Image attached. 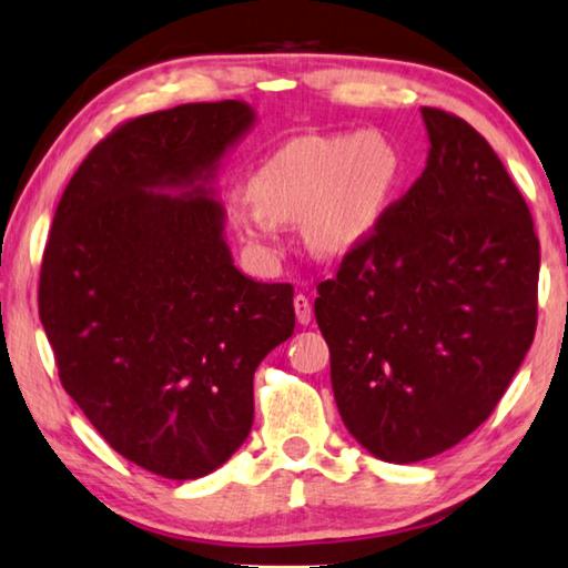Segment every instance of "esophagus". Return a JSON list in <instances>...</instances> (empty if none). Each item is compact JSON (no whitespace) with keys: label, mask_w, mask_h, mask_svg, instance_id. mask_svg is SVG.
I'll return each instance as SVG.
<instances>
[{"label":"esophagus","mask_w":568,"mask_h":568,"mask_svg":"<svg viewBox=\"0 0 568 568\" xmlns=\"http://www.w3.org/2000/svg\"><path fill=\"white\" fill-rule=\"evenodd\" d=\"M293 308H295V318H298L301 326H308L311 318H313L311 301L305 298V295H295V298H293Z\"/></svg>","instance_id":"obj_1"}]
</instances>
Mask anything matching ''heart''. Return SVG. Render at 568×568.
Instances as JSON below:
<instances>
[{
  "instance_id": "heart-1",
  "label": "heart",
  "mask_w": 568,
  "mask_h": 568,
  "mask_svg": "<svg viewBox=\"0 0 568 568\" xmlns=\"http://www.w3.org/2000/svg\"><path fill=\"white\" fill-rule=\"evenodd\" d=\"M402 176L399 149L379 131L293 139L252 171L253 204H232V220L252 242H267L275 222L301 220L313 250L346 255L382 227Z\"/></svg>"
}]
</instances>
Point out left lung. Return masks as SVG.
Returning a JSON list of instances; mask_svg holds the SVG:
<instances>
[{"mask_svg":"<svg viewBox=\"0 0 568 568\" xmlns=\"http://www.w3.org/2000/svg\"><path fill=\"white\" fill-rule=\"evenodd\" d=\"M422 121L425 171L313 305L341 419L397 465L490 417L534 344L541 267L526 200L490 143L439 108Z\"/></svg>","mask_w":568,"mask_h":568,"instance_id":"1","label":"left lung"}]
</instances>
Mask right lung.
I'll list each match as a JSON object with an SVG mask.
<instances>
[{
    "label": "right lung",
    "instance_id": "obj_1",
    "mask_svg": "<svg viewBox=\"0 0 568 568\" xmlns=\"http://www.w3.org/2000/svg\"><path fill=\"white\" fill-rule=\"evenodd\" d=\"M245 101L184 103L115 129L62 192L40 273L60 382L125 460L169 480L217 470L255 417L252 376L293 336V285L242 275L222 159Z\"/></svg>",
    "mask_w": 568,
    "mask_h": 568
}]
</instances>
